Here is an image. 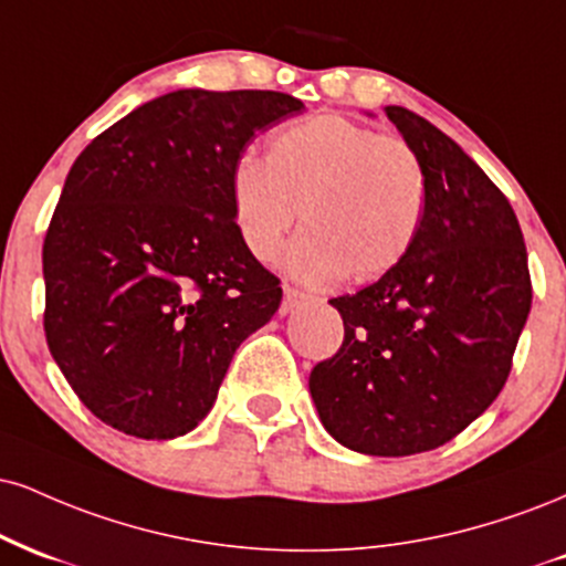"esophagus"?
Returning <instances> with one entry per match:
<instances>
[{"instance_id":"esophagus-1","label":"esophagus","mask_w":566,"mask_h":566,"mask_svg":"<svg viewBox=\"0 0 566 566\" xmlns=\"http://www.w3.org/2000/svg\"><path fill=\"white\" fill-rule=\"evenodd\" d=\"M308 297H311L308 292L292 287V284H284V301H282V305H279V313H282V316H287V313L301 308L303 303H308Z\"/></svg>"}]
</instances>
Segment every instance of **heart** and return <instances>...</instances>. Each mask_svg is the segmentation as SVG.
<instances>
[{"instance_id": "heart-1", "label": "heart", "mask_w": 566, "mask_h": 566, "mask_svg": "<svg viewBox=\"0 0 566 566\" xmlns=\"http://www.w3.org/2000/svg\"><path fill=\"white\" fill-rule=\"evenodd\" d=\"M229 189L240 240L261 263L282 255L301 210L305 231L290 250V271L318 287L395 269L411 253L427 208L417 149L326 113L271 134L265 160L242 155Z\"/></svg>"}]
</instances>
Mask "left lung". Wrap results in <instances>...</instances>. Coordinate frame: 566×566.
I'll return each instance as SVG.
<instances>
[{"instance_id": "left-lung-1", "label": "left lung", "mask_w": 566, "mask_h": 566, "mask_svg": "<svg viewBox=\"0 0 566 566\" xmlns=\"http://www.w3.org/2000/svg\"><path fill=\"white\" fill-rule=\"evenodd\" d=\"M385 115L424 166V221L395 269L332 297L345 339L308 387L345 448L411 455L446 446L499 398L533 282L506 195L430 120L398 105Z\"/></svg>"}]
</instances>
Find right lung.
I'll list each match as a JSON object with an SVG mask.
<instances>
[{
	"mask_svg": "<svg viewBox=\"0 0 566 566\" xmlns=\"http://www.w3.org/2000/svg\"><path fill=\"white\" fill-rule=\"evenodd\" d=\"M303 111L282 92L179 88L94 136L44 237V335L94 417L142 440L195 430L231 356L282 303L231 210V168Z\"/></svg>",
	"mask_w": 566,
	"mask_h": 566,
	"instance_id": "right-lung-1",
	"label": "right lung"
}]
</instances>
